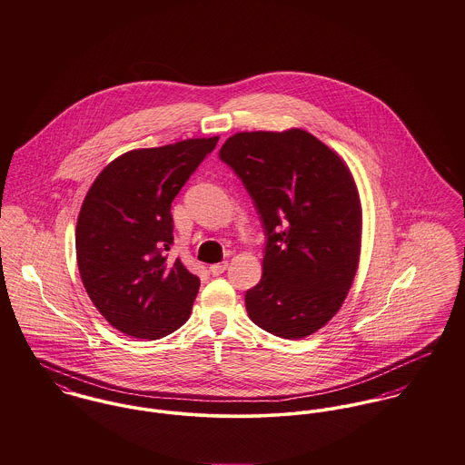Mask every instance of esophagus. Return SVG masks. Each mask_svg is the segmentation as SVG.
<instances>
[{"label":"esophagus","mask_w":465,"mask_h":465,"mask_svg":"<svg viewBox=\"0 0 465 465\" xmlns=\"http://www.w3.org/2000/svg\"><path fill=\"white\" fill-rule=\"evenodd\" d=\"M226 267H228V262H219V263L210 265V272H212L213 276H219V274H223V272L226 271Z\"/></svg>","instance_id":"esophagus-1"}]
</instances>
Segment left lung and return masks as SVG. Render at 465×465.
I'll list each match as a JSON object with an SVG mask.
<instances>
[{
	"mask_svg": "<svg viewBox=\"0 0 465 465\" xmlns=\"http://www.w3.org/2000/svg\"><path fill=\"white\" fill-rule=\"evenodd\" d=\"M219 156L257 205L267 246L262 280L246 292L250 319L282 339H305L342 307L361 242L355 178L302 128L239 132Z\"/></svg>",
	"mask_w": 465,
	"mask_h": 465,
	"instance_id": "obj_1",
	"label": "left lung"
}]
</instances>
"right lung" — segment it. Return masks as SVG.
Segmentation results:
<instances>
[{
	"mask_svg": "<svg viewBox=\"0 0 465 465\" xmlns=\"http://www.w3.org/2000/svg\"><path fill=\"white\" fill-rule=\"evenodd\" d=\"M219 135L126 152L91 185L76 223V260L84 287L119 331L155 341L191 315L200 278L180 258L171 203L215 148Z\"/></svg>",
	"mask_w": 465,
	"mask_h": 465,
	"instance_id": "obj_1",
	"label": "right lung"
}]
</instances>
